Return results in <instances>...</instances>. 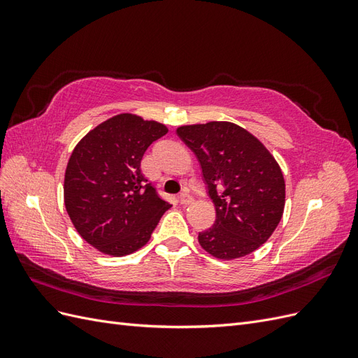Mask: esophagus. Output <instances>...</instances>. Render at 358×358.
I'll return each instance as SVG.
<instances>
[{"instance_id": "34e87169", "label": "esophagus", "mask_w": 358, "mask_h": 358, "mask_svg": "<svg viewBox=\"0 0 358 358\" xmlns=\"http://www.w3.org/2000/svg\"><path fill=\"white\" fill-rule=\"evenodd\" d=\"M179 200H180V203H182V204H191V203H192V197L189 196L188 192H182V194H180V197H179Z\"/></svg>"}]
</instances>
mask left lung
I'll return each instance as SVG.
<instances>
[{
    "label": "left lung",
    "mask_w": 358,
    "mask_h": 358,
    "mask_svg": "<svg viewBox=\"0 0 358 358\" xmlns=\"http://www.w3.org/2000/svg\"><path fill=\"white\" fill-rule=\"evenodd\" d=\"M176 133L196 154L215 204V224L199 233V243L220 259L254 252L284 213L285 180L276 159L233 122L183 125Z\"/></svg>",
    "instance_id": "1"
}]
</instances>
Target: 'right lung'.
<instances>
[{"instance_id": "1", "label": "right lung", "mask_w": 358, "mask_h": 358, "mask_svg": "<svg viewBox=\"0 0 358 358\" xmlns=\"http://www.w3.org/2000/svg\"><path fill=\"white\" fill-rule=\"evenodd\" d=\"M167 133L164 124L121 113L76 145L64 178V203L74 229L100 252H136L171 208L140 170L146 149Z\"/></svg>"}]
</instances>
